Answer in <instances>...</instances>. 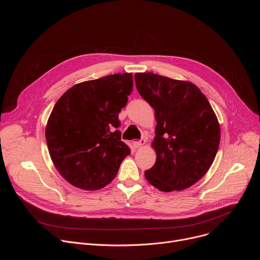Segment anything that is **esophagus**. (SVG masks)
I'll use <instances>...</instances> for the list:
<instances>
[{
    "label": "esophagus",
    "mask_w": 260,
    "mask_h": 260,
    "mask_svg": "<svg viewBox=\"0 0 260 260\" xmlns=\"http://www.w3.org/2000/svg\"><path fill=\"white\" fill-rule=\"evenodd\" d=\"M146 144V140L142 139V140H139V141H134L133 142V145L135 148H140L142 146H144Z\"/></svg>",
    "instance_id": "1"
}]
</instances>
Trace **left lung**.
Returning a JSON list of instances; mask_svg holds the SVG:
<instances>
[{
  "label": "left lung",
  "mask_w": 260,
  "mask_h": 260,
  "mask_svg": "<svg viewBox=\"0 0 260 260\" xmlns=\"http://www.w3.org/2000/svg\"><path fill=\"white\" fill-rule=\"evenodd\" d=\"M141 96L155 111L154 166L145 178L160 191L183 190L212 166L220 143V125L201 89L191 82L153 73L135 74Z\"/></svg>",
  "instance_id": "8db88e82"
}]
</instances>
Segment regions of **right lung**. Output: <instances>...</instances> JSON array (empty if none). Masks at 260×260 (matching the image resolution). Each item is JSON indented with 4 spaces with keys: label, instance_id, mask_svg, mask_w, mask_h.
Segmentation results:
<instances>
[{
    "label": "right lung",
    "instance_id": "1",
    "mask_svg": "<svg viewBox=\"0 0 260 260\" xmlns=\"http://www.w3.org/2000/svg\"><path fill=\"white\" fill-rule=\"evenodd\" d=\"M132 91V74H114L74 85L54 105L45 131L49 154L75 187H105L131 153L117 127Z\"/></svg>",
    "mask_w": 260,
    "mask_h": 260
}]
</instances>
